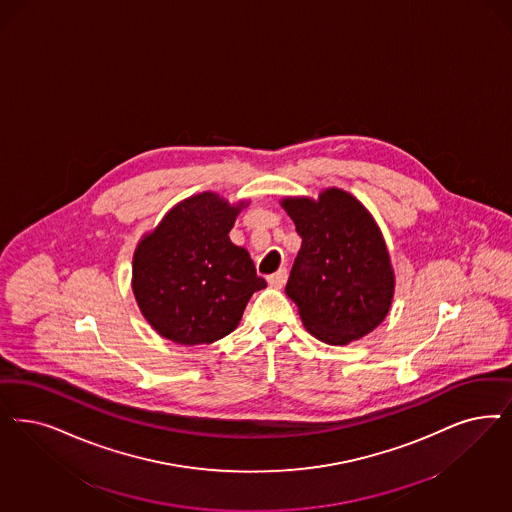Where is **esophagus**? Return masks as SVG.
<instances>
[{
    "label": "esophagus",
    "instance_id": "1",
    "mask_svg": "<svg viewBox=\"0 0 512 512\" xmlns=\"http://www.w3.org/2000/svg\"><path fill=\"white\" fill-rule=\"evenodd\" d=\"M287 276H289L287 268H280L276 274H270L266 280H268V285H270V287L282 289L283 285H285V282H287Z\"/></svg>",
    "mask_w": 512,
    "mask_h": 512
}]
</instances>
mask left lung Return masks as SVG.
<instances>
[{"label":"left lung","instance_id":"8db88e82","mask_svg":"<svg viewBox=\"0 0 512 512\" xmlns=\"http://www.w3.org/2000/svg\"><path fill=\"white\" fill-rule=\"evenodd\" d=\"M283 208L302 238L285 293L304 327L333 346L369 335L393 297L388 249L369 212L340 189L318 202L287 198Z\"/></svg>","mask_w":512,"mask_h":512}]
</instances>
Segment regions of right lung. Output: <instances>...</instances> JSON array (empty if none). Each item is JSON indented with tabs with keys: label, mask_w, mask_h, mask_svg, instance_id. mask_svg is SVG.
I'll list each match as a JSON object with an SVG mask.
<instances>
[{
	"label": "right lung",
	"mask_w": 512,
	"mask_h": 512,
	"mask_svg": "<svg viewBox=\"0 0 512 512\" xmlns=\"http://www.w3.org/2000/svg\"><path fill=\"white\" fill-rule=\"evenodd\" d=\"M240 206L196 194L168 213L134 255L132 287L141 314L159 335L185 346L210 344L240 323L265 278L229 232Z\"/></svg>",
	"instance_id": "obj_1"
}]
</instances>
